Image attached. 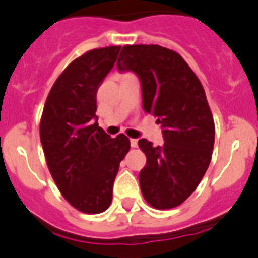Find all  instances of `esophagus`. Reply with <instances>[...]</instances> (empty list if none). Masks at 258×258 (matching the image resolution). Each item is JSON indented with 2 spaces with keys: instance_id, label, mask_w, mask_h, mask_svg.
Here are the masks:
<instances>
[{
  "instance_id": "34e87169",
  "label": "esophagus",
  "mask_w": 258,
  "mask_h": 258,
  "mask_svg": "<svg viewBox=\"0 0 258 258\" xmlns=\"http://www.w3.org/2000/svg\"><path fill=\"white\" fill-rule=\"evenodd\" d=\"M130 143H131L132 148L138 147V139H131V140H130Z\"/></svg>"
}]
</instances>
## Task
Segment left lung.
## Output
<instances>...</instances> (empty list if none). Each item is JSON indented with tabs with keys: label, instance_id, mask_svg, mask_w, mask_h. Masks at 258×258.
<instances>
[{
	"label": "left lung",
	"instance_id": "8db88e82",
	"mask_svg": "<svg viewBox=\"0 0 258 258\" xmlns=\"http://www.w3.org/2000/svg\"><path fill=\"white\" fill-rule=\"evenodd\" d=\"M116 67L136 74L143 109L162 128V145L139 140L147 156L139 174L143 196L157 209L178 207L196 189L212 160L216 131L205 91L184 59L160 45L123 46Z\"/></svg>",
	"mask_w": 258,
	"mask_h": 258
}]
</instances>
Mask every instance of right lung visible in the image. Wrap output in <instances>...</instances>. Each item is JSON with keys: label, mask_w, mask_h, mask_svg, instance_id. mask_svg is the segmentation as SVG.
Listing matches in <instances>:
<instances>
[{"label": "right lung", "mask_w": 258, "mask_h": 258, "mask_svg": "<svg viewBox=\"0 0 258 258\" xmlns=\"http://www.w3.org/2000/svg\"><path fill=\"white\" fill-rule=\"evenodd\" d=\"M119 50L93 49L71 62L51 87L40 122L42 149L58 189L88 214L109 208L119 163L131 147L123 134L107 135L96 115L97 89Z\"/></svg>", "instance_id": "obj_1"}]
</instances>
